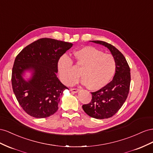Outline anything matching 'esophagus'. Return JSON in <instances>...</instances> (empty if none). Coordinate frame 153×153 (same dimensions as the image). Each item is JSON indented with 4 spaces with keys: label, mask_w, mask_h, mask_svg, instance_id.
<instances>
[{
    "label": "esophagus",
    "mask_w": 153,
    "mask_h": 153,
    "mask_svg": "<svg viewBox=\"0 0 153 153\" xmlns=\"http://www.w3.org/2000/svg\"><path fill=\"white\" fill-rule=\"evenodd\" d=\"M70 90L72 91V92H74V93H77V92H78V91H79V90L77 89V88H71V89H70Z\"/></svg>",
    "instance_id": "esophagus-1"
}]
</instances>
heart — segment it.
I'll return each instance as SVG.
<instances>
[{
    "mask_svg": "<svg viewBox=\"0 0 153 153\" xmlns=\"http://www.w3.org/2000/svg\"><path fill=\"white\" fill-rule=\"evenodd\" d=\"M76 67L81 70L82 82L91 90H99L108 84L116 71L117 64L111 54H104L91 47H85L75 52ZM59 77L64 84L75 83L79 74L74 69L71 59L63 56L58 64Z\"/></svg>",
    "mask_w": 153,
    "mask_h": 153,
    "instance_id": "b5f03b06",
    "label": "heart"
}]
</instances>
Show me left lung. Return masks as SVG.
I'll use <instances>...</instances> for the list:
<instances>
[{
  "mask_svg": "<svg viewBox=\"0 0 153 153\" xmlns=\"http://www.w3.org/2000/svg\"><path fill=\"white\" fill-rule=\"evenodd\" d=\"M91 42L105 46L110 51L115 59L117 67L113 80L101 89L91 92V102L82 107L91 117L108 119L120 110L128 97L131 82L130 68L124 55L114 46L103 41Z\"/></svg>",
  "mask_w": 153,
  "mask_h": 153,
  "instance_id": "1",
  "label": "left lung"
}]
</instances>
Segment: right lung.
Here are the masks:
<instances>
[{
  "label": "right lung",
  "mask_w": 153,
  "mask_h": 153,
  "mask_svg": "<svg viewBox=\"0 0 153 153\" xmlns=\"http://www.w3.org/2000/svg\"><path fill=\"white\" fill-rule=\"evenodd\" d=\"M72 45L41 38L26 46L16 56L12 70V88L20 106L30 116L46 118L58 110L60 96L68 88L56 76L58 63ZM26 70L32 72L27 82L22 77Z\"/></svg>",
  "instance_id": "obj_1"
}]
</instances>
